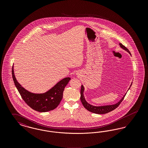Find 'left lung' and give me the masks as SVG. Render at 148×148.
<instances>
[{"label":"left lung","mask_w":148,"mask_h":148,"mask_svg":"<svg viewBox=\"0 0 148 148\" xmlns=\"http://www.w3.org/2000/svg\"><path fill=\"white\" fill-rule=\"evenodd\" d=\"M120 47L121 49L127 51V52H128L129 53V54L130 56L131 53H130L129 50L127 49L125 47H124L121 43H119ZM132 83H131L130 87L129 88L127 91L129 90V89L130 88ZM85 89L84 86L82 85V87H81V90H80V100L83 104V106H84L85 108L86 109H87L88 111L92 112V113H95V114H106V113H109L111 111H112L113 110H114L115 109H116L118 106H119L120 104L121 103V102L123 100V99L124 98L125 95L127 94V92L124 95V96L123 97V98L120 100L119 101L116 103L115 104L113 105H109V106H92V104L88 103L86 100L85 99L84 95V92Z\"/></svg>","instance_id":"left-lung-1"}]
</instances>
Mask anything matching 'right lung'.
<instances>
[{
	"label": "right lung",
	"mask_w": 148,
	"mask_h": 148,
	"mask_svg": "<svg viewBox=\"0 0 148 148\" xmlns=\"http://www.w3.org/2000/svg\"><path fill=\"white\" fill-rule=\"evenodd\" d=\"M12 77L21 98L31 108L39 112H47L56 108L63 98L65 87L71 79V77H65L48 91L44 93H34L27 90L18 83L14 74V66L12 68Z\"/></svg>",
	"instance_id": "obj_1"
}]
</instances>
